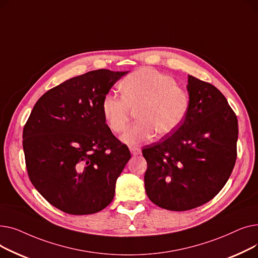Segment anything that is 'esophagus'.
<instances>
[{
	"instance_id": "1",
	"label": "esophagus",
	"mask_w": 258,
	"mask_h": 258,
	"mask_svg": "<svg viewBox=\"0 0 258 258\" xmlns=\"http://www.w3.org/2000/svg\"><path fill=\"white\" fill-rule=\"evenodd\" d=\"M130 151H131L132 155H134V156H136V155L141 154V150H140V148H138V147H135V146H131V147H130Z\"/></svg>"
}]
</instances>
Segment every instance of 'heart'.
I'll return each mask as SVG.
<instances>
[{"label": "heart", "mask_w": 258, "mask_h": 258, "mask_svg": "<svg viewBox=\"0 0 258 258\" xmlns=\"http://www.w3.org/2000/svg\"><path fill=\"white\" fill-rule=\"evenodd\" d=\"M121 96L108 93L102 99L101 111L107 126L114 133L123 132L137 110L138 121L122 135L130 145L167 136L185 120L190 107V95L175 79L153 68H141L120 81Z\"/></svg>", "instance_id": "b5f03b06"}]
</instances>
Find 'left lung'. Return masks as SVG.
Wrapping results in <instances>:
<instances>
[{"label":"left lung","instance_id":"1","mask_svg":"<svg viewBox=\"0 0 258 258\" xmlns=\"http://www.w3.org/2000/svg\"><path fill=\"white\" fill-rule=\"evenodd\" d=\"M190 107L183 123L143 147L145 191L157 206L186 211L212 200L227 183L237 156L238 124L224 95L188 76Z\"/></svg>","mask_w":258,"mask_h":258}]
</instances>
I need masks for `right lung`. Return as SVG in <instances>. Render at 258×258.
Masks as SVG:
<instances>
[{
    "mask_svg": "<svg viewBox=\"0 0 258 258\" xmlns=\"http://www.w3.org/2000/svg\"><path fill=\"white\" fill-rule=\"evenodd\" d=\"M126 73L100 69L64 81L36 101L24 126L29 179L66 213H96L114 199L131 153L105 123L101 102Z\"/></svg>",
    "mask_w": 258,
    "mask_h": 258,
    "instance_id": "obj_1",
    "label": "right lung"
}]
</instances>
